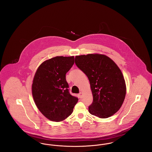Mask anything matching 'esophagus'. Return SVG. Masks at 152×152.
Here are the masks:
<instances>
[{"mask_svg":"<svg viewBox=\"0 0 152 152\" xmlns=\"http://www.w3.org/2000/svg\"><path fill=\"white\" fill-rule=\"evenodd\" d=\"M83 93L82 92H80L79 94V97L80 99H82L83 98Z\"/></svg>","mask_w":152,"mask_h":152,"instance_id":"34e87169","label":"esophagus"}]
</instances>
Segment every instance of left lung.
Wrapping results in <instances>:
<instances>
[{
    "mask_svg": "<svg viewBox=\"0 0 152 152\" xmlns=\"http://www.w3.org/2000/svg\"><path fill=\"white\" fill-rule=\"evenodd\" d=\"M75 64L90 83L93 102L89 112L101 118L116 113L126 95L125 80L116 63L104 55L96 53L76 56Z\"/></svg>",
    "mask_w": 152,
    "mask_h": 152,
    "instance_id": "1",
    "label": "left lung"
}]
</instances>
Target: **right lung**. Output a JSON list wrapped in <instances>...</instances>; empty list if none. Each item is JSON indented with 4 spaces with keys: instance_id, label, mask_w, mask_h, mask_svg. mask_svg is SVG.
Wrapping results in <instances>:
<instances>
[{
    "instance_id": "add662e5",
    "label": "right lung",
    "mask_w": 152,
    "mask_h": 152,
    "mask_svg": "<svg viewBox=\"0 0 152 152\" xmlns=\"http://www.w3.org/2000/svg\"><path fill=\"white\" fill-rule=\"evenodd\" d=\"M74 56H56L45 60L36 71L32 93L37 108L46 118L58 122L72 113L78 98L69 94L65 75L74 64Z\"/></svg>"
}]
</instances>
